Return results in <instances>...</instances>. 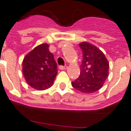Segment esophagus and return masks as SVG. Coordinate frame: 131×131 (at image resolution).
<instances>
[{"label": "esophagus", "mask_w": 131, "mask_h": 131, "mask_svg": "<svg viewBox=\"0 0 131 131\" xmlns=\"http://www.w3.org/2000/svg\"><path fill=\"white\" fill-rule=\"evenodd\" d=\"M67 68V66H62V65L59 66V69L61 70H64V69H66Z\"/></svg>", "instance_id": "esophagus-1"}]
</instances>
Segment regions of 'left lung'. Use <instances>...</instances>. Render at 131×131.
<instances>
[{"instance_id": "8db88e82", "label": "left lung", "mask_w": 131, "mask_h": 131, "mask_svg": "<svg viewBox=\"0 0 131 131\" xmlns=\"http://www.w3.org/2000/svg\"><path fill=\"white\" fill-rule=\"evenodd\" d=\"M83 53L78 79L72 82V86L82 93L91 94L102 88L109 75V62L99 48L87 43L79 44Z\"/></svg>"}]
</instances>
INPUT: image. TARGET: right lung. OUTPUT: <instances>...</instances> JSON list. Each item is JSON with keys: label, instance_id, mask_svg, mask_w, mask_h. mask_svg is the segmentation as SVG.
<instances>
[{"label": "right lung", "instance_id": "add662e5", "mask_svg": "<svg viewBox=\"0 0 131 131\" xmlns=\"http://www.w3.org/2000/svg\"><path fill=\"white\" fill-rule=\"evenodd\" d=\"M22 72L28 85L37 90L48 89L57 75V64L49 50V45H39L24 58Z\"/></svg>", "mask_w": 131, "mask_h": 131}]
</instances>
